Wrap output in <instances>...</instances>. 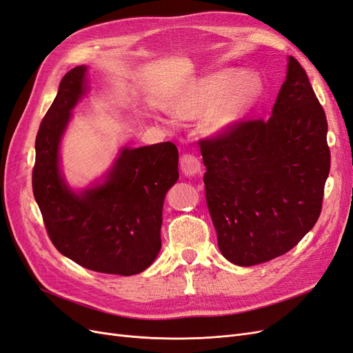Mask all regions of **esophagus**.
Here are the masks:
<instances>
[{"mask_svg":"<svg viewBox=\"0 0 353 353\" xmlns=\"http://www.w3.org/2000/svg\"><path fill=\"white\" fill-rule=\"evenodd\" d=\"M179 166H181V170H183V174H185L187 176H191L197 174L200 170V162L199 159L191 154V153H185L181 156L179 159Z\"/></svg>","mask_w":353,"mask_h":353,"instance_id":"esophagus-1","label":"esophagus"}]
</instances>
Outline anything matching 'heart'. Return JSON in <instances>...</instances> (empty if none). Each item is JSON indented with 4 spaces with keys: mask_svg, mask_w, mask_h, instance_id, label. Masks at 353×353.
I'll return each instance as SVG.
<instances>
[{
    "mask_svg": "<svg viewBox=\"0 0 353 353\" xmlns=\"http://www.w3.org/2000/svg\"><path fill=\"white\" fill-rule=\"evenodd\" d=\"M262 95V81L244 70H221L201 78L179 94L174 112L181 117H196L210 112L206 128L210 132L228 131L248 114Z\"/></svg>",
    "mask_w": 353,
    "mask_h": 353,
    "instance_id": "heart-1",
    "label": "heart"
}]
</instances>
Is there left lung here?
I'll list each match as a JSON object with an SVG mask.
<instances>
[{
    "label": "left lung",
    "mask_w": 353,
    "mask_h": 353,
    "mask_svg": "<svg viewBox=\"0 0 353 353\" xmlns=\"http://www.w3.org/2000/svg\"><path fill=\"white\" fill-rule=\"evenodd\" d=\"M327 128L305 69L290 56L268 119H241L199 141L223 258L240 266L268 262L312 230L330 172Z\"/></svg>",
    "instance_id": "left-lung-1"
}]
</instances>
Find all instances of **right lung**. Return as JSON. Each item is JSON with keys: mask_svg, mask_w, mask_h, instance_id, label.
<instances>
[{"mask_svg": "<svg viewBox=\"0 0 353 353\" xmlns=\"http://www.w3.org/2000/svg\"><path fill=\"white\" fill-rule=\"evenodd\" d=\"M85 73L87 68L77 66L63 77L39 125L32 188L61 254L95 272L134 275L148 268L162 248L163 200L178 179V148L170 141L123 148L101 185L73 193L60 175L59 144L87 88Z\"/></svg>", "mask_w": 353, "mask_h": 353, "instance_id": "obj_1", "label": "right lung"}]
</instances>
